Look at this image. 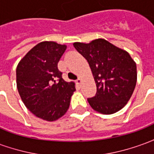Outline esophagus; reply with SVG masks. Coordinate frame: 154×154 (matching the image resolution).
Masks as SVG:
<instances>
[{"mask_svg": "<svg viewBox=\"0 0 154 154\" xmlns=\"http://www.w3.org/2000/svg\"><path fill=\"white\" fill-rule=\"evenodd\" d=\"M76 83H77V86H80L81 83H82V79H81L80 77H79V78H77V80L76 81Z\"/></svg>", "mask_w": 154, "mask_h": 154, "instance_id": "obj_1", "label": "esophagus"}]
</instances>
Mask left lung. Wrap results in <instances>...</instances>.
<instances>
[{
    "label": "left lung",
    "instance_id": "8db88e82",
    "mask_svg": "<svg viewBox=\"0 0 154 154\" xmlns=\"http://www.w3.org/2000/svg\"><path fill=\"white\" fill-rule=\"evenodd\" d=\"M73 46L88 62L97 85V94L87 100L94 110L104 115L121 110L135 88L137 67L128 52L104 38Z\"/></svg>",
    "mask_w": 154,
    "mask_h": 154
}]
</instances>
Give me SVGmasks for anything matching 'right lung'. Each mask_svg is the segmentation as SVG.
Returning <instances> with one entry per match:
<instances>
[{"label":"right lung","instance_id":"right-lung-1","mask_svg":"<svg viewBox=\"0 0 154 154\" xmlns=\"http://www.w3.org/2000/svg\"><path fill=\"white\" fill-rule=\"evenodd\" d=\"M66 48L65 44L54 41L41 42L16 67V85L22 101L31 113L47 121L65 115L76 91L75 83L64 81L57 68Z\"/></svg>","mask_w":154,"mask_h":154}]
</instances>
